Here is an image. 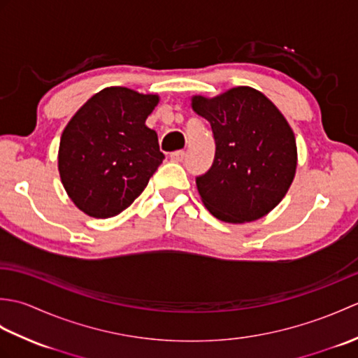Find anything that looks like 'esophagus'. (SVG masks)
I'll return each mask as SVG.
<instances>
[{
	"mask_svg": "<svg viewBox=\"0 0 358 358\" xmlns=\"http://www.w3.org/2000/svg\"><path fill=\"white\" fill-rule=\"evenodd\" d=\"M185 157H186V152L185 150H175V152H172V154H171V159H172V162H175V163H181L185 159Z\"/></svg>",
	"mask_w": 358,
	"mask_h": 358,
	"instance_id": "obj_1",
	"label": "esophagus"
}]
</instances>
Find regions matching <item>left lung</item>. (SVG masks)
Listing matches in <instances>:
<instances>
[{"label": "left lung", "instance_id": "1", "mask_svg": "<svg viewBox=\"0 0 358 358\" xmlns=\"http://www.w3.org/2000/svg\"><path fill=\"white\" fill-rule=\"evenodd\" d=\"M195 113L214 134L215 158L196 177L201 201L226 223L264 217L283 200L296 169V144L291 126L260 90L232 87L217 96L194 95Z\"/></svg>", "mask_w": 358, "mask_h": 358}]
</instances>
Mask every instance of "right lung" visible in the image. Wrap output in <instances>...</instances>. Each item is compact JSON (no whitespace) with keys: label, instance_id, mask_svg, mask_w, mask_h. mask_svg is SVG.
Instances as JSON below:
<instances>
[{"label":"right lung","instance_id":"right-lung-1","mask_svg":"<svg viewBox=\"0 0 358 358\" xmlns=\"http://www.w3.org/2000/svg\"><path fill=\"white\" fill-rule=\"evenodd\" d=\"M154 94L106 87L81 106L64 127L58 149L59 178L75 206L110 218L131 206L164 159L146 118Z\"/></svg>","mask_w":358,"mask_h":358}]
</instances>
